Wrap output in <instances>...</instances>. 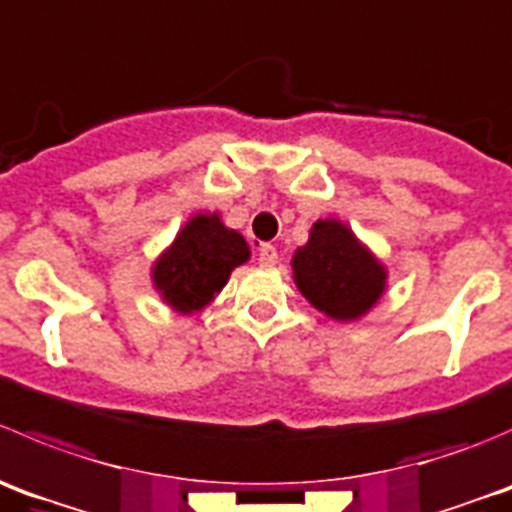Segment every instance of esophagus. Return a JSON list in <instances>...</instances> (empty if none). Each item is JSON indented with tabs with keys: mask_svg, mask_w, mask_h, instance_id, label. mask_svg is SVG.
Instances as JSON below:
<instances>
[{
	"mask_svg": "<svg viewBox=\"0 0 512 512\" xmlns=\"http://www.w3.org/2000/svg\"><path fill=\"white\" fill-rule=\"evenodd\" d=\"M258 263H261V266H276L278 263L276 246L261 244V249H258Z\"/></svg>",
	"mask_w": 512,
	"mask_h": 512,
	"instance_id": "obj_1",
	"label": "esophagus"
}]
</instances>
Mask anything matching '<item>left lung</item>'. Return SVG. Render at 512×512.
<instances>
[{"label": "left lung", "mask_w": 512, "mask_h": 512, "mask_svg": "<svg viewBox=\"0 0 512 512\" xmlns=\"http://www.w3.org/2000/svg\"><path fill=\"white\" fill-rule=\"evenodd\" d=\"M291 266L306 301L336 321H356L386 291V266L338 219L316 221Z\"/></svg>", "instance_id": "8db88e82"}]
</instances>
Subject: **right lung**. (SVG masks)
Listing matches in <instances>:
<instances>
[{
	"label": "right lung",
	"mask_w": 512,
	"mask_h": 512,
	"mask_svg": "<svg viewBox=\"0 0 512 512\" xmlns=\"http://www.w3.org/2000/svg\"><path fill=\"white\" fill-rule=\"evenodd\" d=\"M249 256L244 236L226 229L219 214H196L156 258L151 281L174 311L194 313L214 301L231 271Z\"/></svg>",
	"instance_id": "1"
}]
</instances>
